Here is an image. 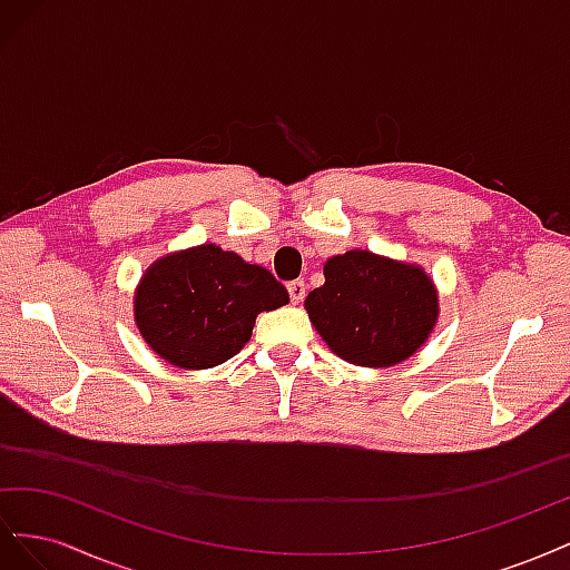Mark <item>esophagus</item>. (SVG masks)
Returning <instances> with one entry per match:
<instances>
[{"label": "esophagus", "mask_w": 570, "mask_h": 570, "mask_svg": "<svg viewBox=\"0 0 570 570\" xmlns=\"http://www.w3.org/2000/svg\"><path fill=\"white\" fill-rule=\"evenodd\" d=\"M287 292H289L292 304H299L304 299V295H306V285H304V281H292L287 285Z\"/></svg>", "instance_id": "34e87169"}]
</instances>
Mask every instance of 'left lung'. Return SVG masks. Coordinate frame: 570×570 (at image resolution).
<instances>
[{
	"label": "left lung",
	"instance_id": "1",
	"mask_svg": "<svg viewBox=\"0 0 570 570\" xmlns=\"http://www.w3.org/2000/svg\"><path fill=\"white\" fill-rule=\"evenodd\" d=\"M325 283L304 308L333 354L354 366L390 368L416 354L435 331L440 299L419 264L350 249L323 264Z\"/></svg>",
	"mask_w": 570,
	"mask_h": 570
}]
</instances>
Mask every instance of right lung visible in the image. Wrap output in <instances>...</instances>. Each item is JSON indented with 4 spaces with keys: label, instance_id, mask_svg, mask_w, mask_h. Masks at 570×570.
Returning a JSON list of instances; mask_svg holds the SVG:
<instances>
[{
    "label": "right lung",
    "instance_id": "right-lung-1",
    "mask_svg": "<svg viewBox=\"0 0 570 570\" xmlns=\"http://www.w3.org/2000/svg\"><path fill=\"white\" fill-rule=\"evenodd\" d=\"M287 302L271 271L209 243L157 258L135 287L132 314L154 354L204 371L233 358L249 342L256 316Z\"/></svg>",
    "mask_w": 570,
    "mask_h": 570
}]
</instances>
